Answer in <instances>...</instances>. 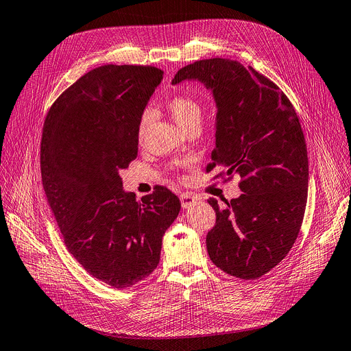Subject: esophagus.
Wrapping results in <instances>:
<instances>
[{"instance_id": "esophagus-1", "label": "esophagus", "mask_w": 351, "mask_h": 351, "mask_svg": "<svg viewBox=\"0 0 351 351\" xmlns=\"http://www.w3.org/2000/svg\"><path fill=\"white\" fill-rule=\"evenodd\" d=\"M180 201H181V206L182 208H185V209H188V208H191V206H194V205H197L198 204V198L195 197V195H193V194H182L181 197H180Z\"/></svg>"}]
</instances>
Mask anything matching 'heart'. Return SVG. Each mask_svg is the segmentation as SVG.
Here are the masks:
<instances>
[{
    "instance_id": "1",
    "label": "heart",
    "mask_w": 351,
    "mask_h": 351,
    "mask_svg": "<svg viewBox=\"0 0 351 351\" xmlns=\"http://www.w3.org/2000/svg\"><path fill=\"white\" fill-rule=\"evenodd\" d=\"M167 110L174 119V122L185 130L186 128H190L191 125L201 123L202 119V106L199 101L191 95H176L173 97L169 104H167ZM152 111L146 110L139 121V128H138V136L142 141L145 138V134L152 123Z\"/></svg>"
}]
</instances>
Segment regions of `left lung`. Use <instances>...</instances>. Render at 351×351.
I'll use <instances>...</instances> for the list:
<instances>
[{"mask_svg": "<svg viewBox=\"0 0 351 351\" xmlns=\"http://www.w3.org/2000/svg\"><path fill=\"white\" fill-rule=\"evenodd\" d=\"M198 80L217 104L213 167L240 177L243 194L226 206L208 202L217 223L206 234L212 263L225 273L256 280L274 268L298 237L308 197V153L287 95L253 67L206 59L180 69L171 84Z\"/></svg>", "mask_w": 351, "mask_h": 351, "instance_id": "obj_1", "label": "left lung"}]
</instances>
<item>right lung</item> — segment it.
I'll return each instance as SVG.
<instances>
[{"label":"right lung","instance_id":"right-lung-1","mask_svg":"<svg viewBox=\"0 0 351 351\" xmlns=\"http://www.w3.org/2000/svg\"><path fill=\"white\" fill-rule=\"evenodd\" d=\"M163 71L97 67L50 106L40 142L47 202L67 250L94 278L123 289L158 265L180 199L165 186L136 199L119 171L138 156V128Z\"/></svg>","mask_w":351,"mask_h":351}]
</instances>
